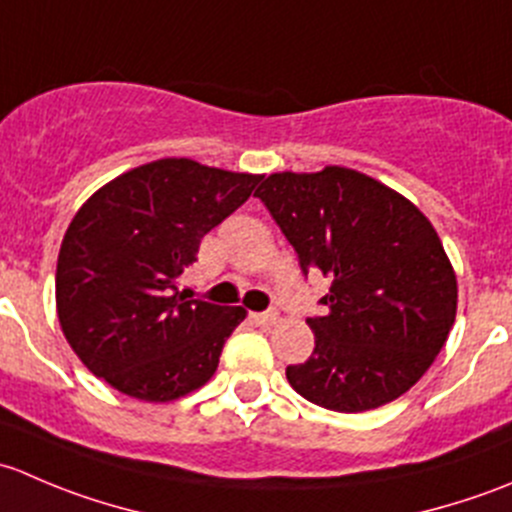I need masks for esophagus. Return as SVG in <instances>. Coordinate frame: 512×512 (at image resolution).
<instances>
[{
  "label": "esophagus",
  "instance_id": "obj_1",
  "mask_svg": "<svg viewBox=\"0 0 512 512\" xmlns=\"http://www.w3.org/2000/svg\"><path fill=\"white\" fill-rule=\"evenodd\" d=\"M250 319L255 324H262V327H270V324H275L277 319H280V314H277L275 309H267V312H252Z\"/></svg>",
  "mask_w": 512,
  "mask_h": 512
}]
</instances>
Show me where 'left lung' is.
I'll list each match as a JSON object with an SVG mask.
<instances>
[{
	"instance_id": "obj_1",
	"label": "left lung",
	"mask_w": 512,
	"mask_h": 512,
	"mask_svg": "<svg viewBox=\"0 0 512 512\" xmlns=\"http://www.w3.org/2000/svg\"><path fill=\"white\" fill-rule=\"evenodd\" d=\"M257 198L297 252L302 275L332 287L307 317L314 352L287 366L297 394L359 414L399 399L446 344L458 287L433 225L404 195L356 170L275 173Z\"/></svg>"
}]
</instances>
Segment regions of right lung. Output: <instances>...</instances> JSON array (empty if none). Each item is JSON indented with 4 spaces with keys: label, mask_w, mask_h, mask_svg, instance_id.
Segmentation results:
<instances>
[{
    "label": "right lung",
    "mask_w": 512,
    "mask_h": 512,
    "mask_svg": "<svg viewBox=\"0 0 512 512\" xmlns=\"http://www.w3.org/2000/svg\"><path fill=\"white\" fill-rule=\"evenodd\" d=\"M257 183L260 175L165 158L81 205L61 242L56 309L91 374L141 401H173L215 374L245 309L190 299L175 280Z\"/></svg>",
    "instance_id": "obj_1"
}]
</instances>
